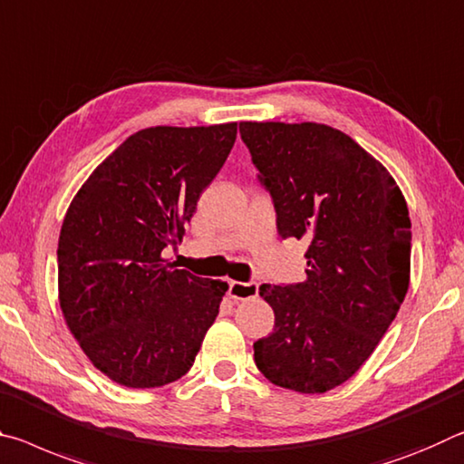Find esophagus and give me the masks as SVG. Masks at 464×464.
Returning <instances> with one entry per match:
<instances>
[{"label":"esophagus","mask_w":464,"mask_h":464,"mask_svg":"<svg viewBox=\"0 0 464 464\" xmlns=\"http://www.w3.org/2000/svg\"><path fill=\"white\" fill-rule=\"evenodd\" d=\"M227 294H230V298H234V300L255 298V295L259 294V284L256 282H230V285H227Z\"/></svg>","instance_id":"esophagus-1"}]
</instances>
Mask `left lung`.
I'll use <instances>...</instances> for the list:
<instances>
[{"instance_id": "1", "label": "left lung", "mask_w": 464, "mask_h": 464, "mask_svg": "<svg viewBox=\"0 0 464 464\" xmlns=\"http://www.w3.org/2000/svg\"><path fill=\"white\" fill-rule=\"evenodd\" d=\"M282 238L308 242L302 284L259 287L276 313L255 363L304 394L349 381L389 331L411 273V219L389 170L339 129L242 121Z\"/></svg>"}]
</instances>
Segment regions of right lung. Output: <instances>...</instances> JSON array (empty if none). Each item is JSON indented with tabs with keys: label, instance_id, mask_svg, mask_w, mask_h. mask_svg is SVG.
Returning <instances> with one entry per match:
<instances>
[{
	"label": "right lung",
	"instance_id": "1",
	"mask_svg": "<svg viewBox=\"0 0 464 464\" xmlns=\"http://www.w3.org/2000/svg\"><path fill=\"white\" fill-rule=\"evenodd\" d=\"M237 123L129 135L75 193L59 234V306L94 368L129 389L191 370L226 282L162 256L237 141Z\"/></svg>",
	"mask_w": 464,
	"mask_h": 464
}]
</instances>
